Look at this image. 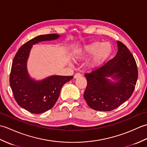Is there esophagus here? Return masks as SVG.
Wrapping results in <instances>:
<instances>
[{"label":"esophagus","mask_w":147,"mask_h":147,"mask_svg":"<svg viewBox=\"0 0 147 147\" xmlns=\"http://www.w3.org/2000/svg\"><path fill=\"white\" fill-rule=\"evenodd\" d=\"M81 76H82V74H81L80 73H78L74 74V78H79V77H80Z\"/></svg>","instance_id":"34e87169"}]
</instances>
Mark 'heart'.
Wrapping results in <instances>:
<instances>
[{"mask_svg":"<svg viewBox=\"0 0 147 147\" xmlns=\"http://www.w3.org/2000/svg\"><path fill=\"white\" fill-rule=\"evenodd\" d=\"M112 47L110 43L93 42L80 46L73 51V57L75 60L86 59L93 54L88 62V66L97 67L110 57Z\"/></svg>","mask_w":147,"mask_h":147,"instance_id":"1","label":"heart"}]
</instances>
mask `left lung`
<instances>
[{
    "label": "left lung",
    "mask_w": 147,
    "mask_h": 147,
    "mask_svg": "<svg viewBox=\"0 0 147 147\" xmlns=\"http://www.w3.org/2000/svg\"><path fill=\"white\" fill-rule=\"evenodd\" d=\"M115 57L91 73H86L87 86L84 98L98 111H111L128 100L135 88L138 73L135 59L122 42L117 41ZM111 77L113 82L107 78Z\"/></svg>",
    "instance_id": "8db88e82"
}]
</instances>
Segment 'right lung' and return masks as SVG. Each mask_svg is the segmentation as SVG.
I'll use <instances>...</instances> for the list:
<instances>
[{"label": "right lung", "mask_w": 147, "mask_h": 147, "mask_svg": "<svg viewBox=\"0 0 147 147\" xmlns=\"http://www.w3.org/2000/svg\"><path fill=\"white\" fill-rule=\"evenodd\" d=\"M57 34L40 35L19 49L12 64L10 86L18 104L33 114H40L54 107L65 83L73 76H51L42 81L31 78L27 71V61L32 46L42 41L58 38Z\"/></svg>", "instance_id": "1"}]
</instances>
